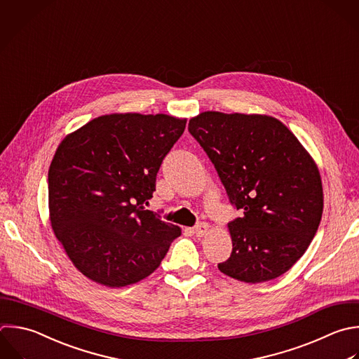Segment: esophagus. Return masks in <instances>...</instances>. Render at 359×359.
Masks as SVG:
<instances>
[{
	"label": "esophagus",
	"mask_w": 359,
	"mask_h": 359,
	"mask_svg": "<svg viewBox=\"0 0 359 359\" xmlns=\"http://www.w3.org/2000/svg\"><path fill=\"white\" fill-rule=\"evenodd\" d=\"M196 237H205L209 233V224L208 223H199L198 226H195L194 229Z\"/></svg>",
	"instance_id": "34e87169"
}]
</instances>
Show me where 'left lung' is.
I'll use <instances>...</instances> for the list:
<instances>
[{
	"label": "left lung",
	"mask_w": 359,
	"mask_h": 359,
	"mask_svg": "<svg viewBox=\"0 0 359 359\" xmlns=\"http://www.w3.org/2000/svg\"><path fill=\"white\" fill-rule=\"evenodd\" d=\"M226 188L243 212L227 224L231 255L217 266L245 283L289 271L310 245L323 215L318 167L276 118L206 111L189 119Z\"/></svg>",
	"instance_id": "obj_1"
}]
</instances>
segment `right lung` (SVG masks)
Here are the masks:
<instances>
[{
	"label": "right lung",
	"instance_id": "add662e5",
	"mask_svg": "<svg viewBox=\"0 0 359 359\" xmlns=\"http://www.w3.org/2000/svg\"><path fill=\"white\" fill-rule=\"evenodd\" d=\"M187 119L165 114L98 116L59 144L49 167V219L73 265L108 286L153 273L181 227L143 203Z\"/></svg>",
	"mask_w": 359,
	"mask_h": 359
}]
</instances>
